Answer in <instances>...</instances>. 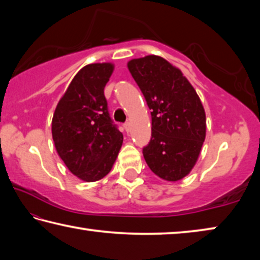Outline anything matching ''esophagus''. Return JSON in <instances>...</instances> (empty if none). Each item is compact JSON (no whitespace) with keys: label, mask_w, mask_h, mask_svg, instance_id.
I'll use <instances>...</instances> for the list:
<instances>
[{"label":"esophagus","mask_w":260,"mask_h":260,"mask_svg":"<svg viewBox=\"0 0 260 260\" xmlns=\"http://www.w3.org/2000/svg\"><path fill=\"white\" fill-rule=\"evenodd\" d=\"M124 128H125V131L127 132V133H128L129 129H131V124H129V122H125V124H124Z\"/></svg>","instance_id":"esophagus-1"}]
</instances>
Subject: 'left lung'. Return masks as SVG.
I'll return each mask as SVG.
<instances>
[{
	"mask_svg": "<svg viewBox=\"0 0 260 260\" xmlns=\"http://www.w3.org/2000/svg\"><path fill=\"white\" fill-rule=\"evenodd\" d=\"M127 68L151 110L144 159L159 178L179 181L195 166L205 140L203 104L182 72L160 56L132 59Z\"/></svg>",
	"mask_w": 260,
	"mask_h": 260,
	"instance_id": "left-lung-1",
	"label": "left lung"
}]
</instances>
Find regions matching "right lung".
<instances>
[{"instance_id":"1","label":"right lung","mask_w":260,"mask_h":260,"mask_svg":"<svg viewBox=\"0 0 260 260\" xmlns=\"http://www.w3.org/2000/svg\"><path fill=\"white\" fill-rule=\"evenodd\" d=\"M112 63L88 64L61 96L51 121L58 156L70 172L86 182L104 178L116 161L122 134L110 118L104 87Z\"/></svg>"}]
</instances>
